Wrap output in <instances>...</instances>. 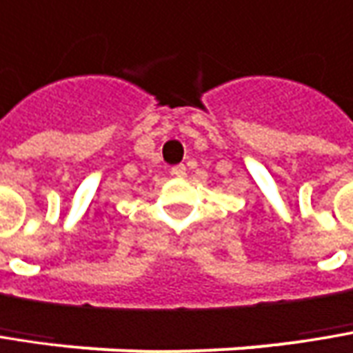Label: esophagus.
<instances>
[{"instance_id": "esophagus-1", "label": "esophagus", "mask_w": 353, "mask_h": 353, "mask_svg": "<svg viewBox=\"0 0 353 353\" xmlns=\"http://www.w3.org/2000/svg\"><path fill=\"white\" fill-rule=\"evenodd\" d=\"M170 174L176 176V179H183V176L187 174V166H185V164H176V166L170 168Z\"/></svg>"}]
</instances>
